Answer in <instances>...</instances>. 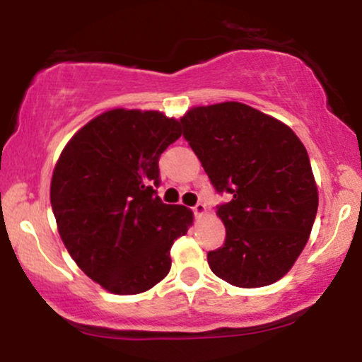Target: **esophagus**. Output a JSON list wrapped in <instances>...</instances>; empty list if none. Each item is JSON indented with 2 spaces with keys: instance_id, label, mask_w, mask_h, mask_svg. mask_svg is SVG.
<instances>
[{
  "instance_id": "1",
  "label": "esophagus",
  "mask_w": 362,
  "mask_h": 362,
  "mask_svg": "<svg viewBox=\"0 0 362 362\" xmlns=\"http://www.w3.org/2000/svg\"><path fill=\"white\" fill-rule=\"evenodd\" d=\"M192 211H194L195 216H202L206 213V206L202 204V202H197V204L192 207Z\"/></svg>"
}]
</instances>
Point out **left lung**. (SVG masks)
<instances>
[{
	"mask_svg": "<svg viewBox=\"0 0 362 362\" xmlns=\"http://www.w3.org/2000/svg\"><path fill=\"white\" fill-rule=\"evenodd\" d=\"M180 124L216 192L230 194L218 206L226 238L207 253L211 271L238 288L279 281L318 209L306 148L286 124L238 102L195 107Z\"/></svg>",
	"mask_w": 362,
	"mask_h": 362,
	"instance_id": "8db88e82",
	"label": "left lung"
}]
</instances>
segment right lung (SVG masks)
<instances>
[{"instance_id":"obj_1","label":"right lung","mask_w":362,"mask_h":362,"mask_svg":"<svg viewBox=\"0 0 362 362\" xmlns=\"http://www.w3.org/2000/svg\"><path fill=\"white\" fill-rule=\"evenodd\" d=\"M180 124L160 112L115 109L81 127L52 173L51 204L69 255L115 294L151 289L170 272V248L192 213L158 197L161 153Z\"/></svg>"}]
</instances>
